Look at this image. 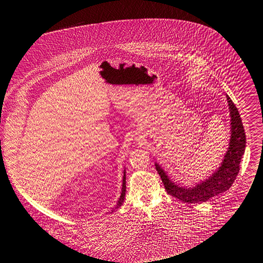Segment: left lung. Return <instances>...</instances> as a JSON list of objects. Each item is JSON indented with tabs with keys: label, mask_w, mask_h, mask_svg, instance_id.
Instances as JSON below:
<instances>
[{
	"label": "left lung",
	"mask_w": 263,
	"mask_h": 263,
	"mask_svg": "<svg viewBox=\"0 0 263 263\" xmlns=\"http://www.w3.org/2000/svg\"><path fill=\"white\" fill-rule=\"evenodd\" d=\"M226 97L230 107L232 135L230 139V147L227 149L222 164L217 171H215L205 181L194 187L187 188L173 183L162 167L155 163V169L160 174L167 194L183 201L184 203H201L208 201L211 198L229 190L238 176L240 162L242 155L244 154V150H246L247 137L238 109L230 96Z\"/></svg>",
	"instance_id": "8db88e82"
}]
</instances>
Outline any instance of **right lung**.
Segmentation results:
<instances>
[{
	"label": "right lung",
	"mask_w": 263,
	"mask_h": 263,
	"mask_svg": "<svg viewBox=\"0 0 263 263\" xmlns=\"http://www.w3.org/2000/svg\"><path fill=\"white\" fill-rule=\"evenodd\" d=\"M125 196H126V170H125V172H124V178H122L121 195H120V197H119V200H118V202H117V205H116L115 209L118 208L119 206H121L122 203H124V201H125Z\"/></svg>",
	"instance_id": "1"
}]
</instances>
